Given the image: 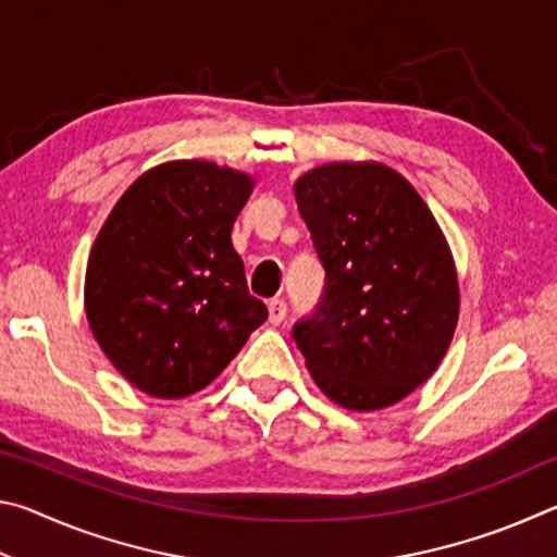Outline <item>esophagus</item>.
Masks as SVG:
<instances>
[{
  "mask_svg": "<svg viewBox=\"0 0 557 557\" xmlns=\"http://www.w3.org/2000/svg\"><path fill=\"white\" fill-rule=\"evenodd\" d=\"M287 317V305L282 299H270L268 301V319L272 326H280L282 322H285Z\"/></svg>",
  "mask_w": 557,
  "mask_h": 557,
  "instance_id": "esophagus-1",
  "label": "esophagus"
}]
</instances>
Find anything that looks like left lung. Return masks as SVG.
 I'll list each match as a JSON object with an SVG mask.
<instances>
[{"mask_svg":"<svg viewBox=\"0 0 557 557\" xmlns=\"http://www.w3.org/2000/svg\"><path fill=\"white\" fill-rule=\"evenodd\" d=\"M295 199L326 280L292 338L334 403L388 408L435 373L455 336L445 235L408 178L379 162L317 166L297 178Z\"/></svg>","mask_w":557,"mask_h":557,"instance_id":"left-lung-1","label":"left lung"}]
</instances>
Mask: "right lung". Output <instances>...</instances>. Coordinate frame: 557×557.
Segmentation results:
<instances>
[{
	"label": "right lung",
	"instance_id": "right-lung-1",
	"mask_svg": "<svg viewBox=\"0 0 557 557\" xmlns=\"http://www.w3.org/2000/svg\"><path fill=\"white\" fill-rule=\"evenodd\" d=\"M250 191L252 178L228 166L166 162L108 215L86 270V314L135 388L154 398L206 388L268 319L231 243Z\"/></svg>",
	"mask_w": 557,
	"mask_h": 557
}]
</instances>
